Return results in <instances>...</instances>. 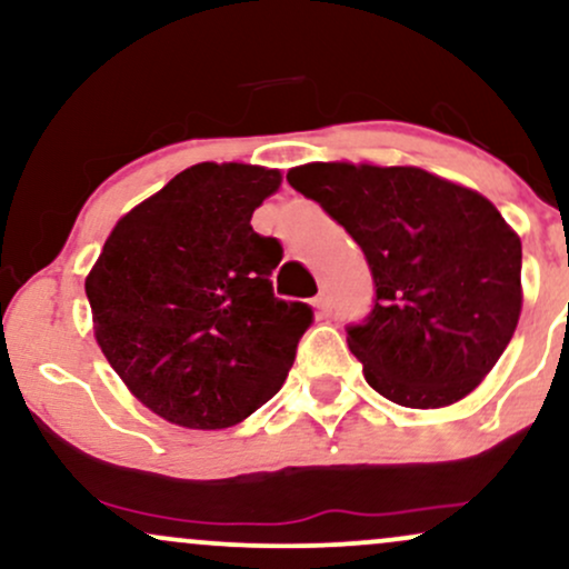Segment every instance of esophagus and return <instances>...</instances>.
<instances>
[{
    "label": "esophagus",
    "mask_w": 569,
    "mask_h": 569,
    "mask_svg": "<svg viewBox=\"0 0 569 569\" xmlns=\"http://www.w3.org/2000/svg\"><path fill=\"white\" fill-rule=\"evenodd\" d=\"M312 307H316V310H318V316H329V312H331V299H329V293H326V291L318 293V297L312 299Z\"/></svg>",
    "instance_id": "1"
}]
</instances>
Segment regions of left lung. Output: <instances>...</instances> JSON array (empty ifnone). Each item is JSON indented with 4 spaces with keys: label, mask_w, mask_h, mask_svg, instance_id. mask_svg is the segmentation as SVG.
<instances>
[{
    "label": "left lung",
    "mask_w": 569,
    "mask_h": 569,
    "mask_svg": "<svg viewBox=\"0 0 569 569\" xmlns=\"http://www.w3.org/2000/svg\"><path fill=\"white\" fill-rule=\"evenodd\" d=\"M286 179L367 257L375 305L348 345L371 388L409 409L471 393L521 312V240L498 208L411 166L310 162Z\"/></svg>",
    "instance_id": "8db88e82"
}]
</instances>
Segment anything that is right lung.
<instances>
[{
	"instance_id": "add662e5",
	"label": "right lung",
	"mask_w": 569,
	"mask_h": 569,
	"mask_svg": "<svg viewBox=\"0 0 569 569\" xmlns=\"http://www.w3.org/2000/svg\"><path fill=\"white\" fill-rule=\"evenodd\" d=\"M280 173L200 162L117 221L88 280L96 339L143 407L181 428L246 420L278 393L312 307L272 291L278 238L251 217Z\"/></svg>"
}]
</instances>
